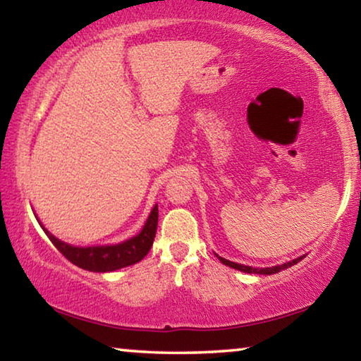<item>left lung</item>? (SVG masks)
I'll return each mask as SVG.
<instances>
[{
	"instance_id": "obj_1",
	"label": "left lung",
	"mask_w": 361,
	"mask_h": 361,
	"mask_svg": "<svg viewBox=\"0 0 361 361\" xmlns=\"http://www.w3.org/2000/svg\"><path fill=\"white\" fill-rule=\"evenodd\" d=\"M219 257V261L222 262V264L232 267V269H236V271H241V272H248V274H259V276H271V274H277L283 271V269H288L290 266L297 264V262H300L301 259H303L305 256H298L295 257V259L288 261V262H283V264H279V266H272V267H251V266H245V264H238V262H233V261H228L225 259V257L215 255Z\"/></svg>"
}]
</instances>
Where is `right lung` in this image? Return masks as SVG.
<instances>
[{
	"label": "right lung",
	"instance_id": "obj_1",
	"mask_svg": "<svg viewBox=\"0 0 361 361\" xmlns=\"http://www.w3.org/2000/svg\"><path fill=\"white\" fill-rule=\"evenodd\" d=\"M35 219L37 222L40 224L43 232H45L48 238H50L51 243L56 246V250L60 251L68 261H71L73 264H76L78 267L84 269V271L90 272H113L118 271V269L136 264V262L144 259V256L150 251V246H152L155 238V232H157L159 206L155 204L152 207L147 220L142 225L141 232L115 245H69L66 241L56 238L55 235L48 232L45 225L40 222L39 217H37V214Z\"/></svg>",
	"mask_w": 361,
	"mask_h": 361
}]
</instances>
